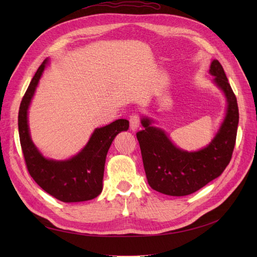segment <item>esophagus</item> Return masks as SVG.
I'll return each mask as SVG.
<instances>
[{
    "label": "esophagus",
    "instance_id": "obj_1",
    "mask_svg": "<svg viewBox=\"0 0 257 257\" xmlns=\"http://www.w3.org/2000/svg\"><path fill=\"white\" fill-rule=\"evenodd\" d=\"M130 126L133 132H136L138 127L141 126V118L138 114H132L130 116Z\"/></svg>",
    "mask_w": 257,
    "mask_h": 257
}]
</instances>
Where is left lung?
Returning <instances> with one entry per match:
<instances>
[{"mask_svg": "<svg viewBox=\"0 0 257 257\" xmlns=\"http://www.w3.org/2000/svg\"><path fill=\"white\" fill-rule=\"evenodd\" d=\"M213 83L226 97V114L217 133L203 149L184 151L170 141L164 130L143 116V131L136 134L141 146L147 180L151 188L170 196H185L221 176L230 162L236 143L239 111L237 98L217 60L209 69Z\"/></svg>", "mask_w": 257, "mask_h": 257, "instance_id": "1", "label": "left lung"}]
</instances>
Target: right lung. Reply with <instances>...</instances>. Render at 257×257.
Here are the masks:
<instances>
[{"label":"right lung","mask_w":257,"mask_h":257,"mask_svg":"<svg viewBox=\"0 0 257 257\" xmlns=\"http://www.w3.org/2000/svg\"><path fill=\"white\" fill-rule=\"evenodd\" d=\"M49 59H46L30 82L18 114V130L23 157L34 181L51 196L64 203H78L97 197L103 190L106 155L114 137L127 131L130 123L119 119L106 126L95 128L83 149L65 161L45 158L31 139L28 110L36 87Z\"/></svg>","instance_id":"right-lung-1"}]
</instances>
